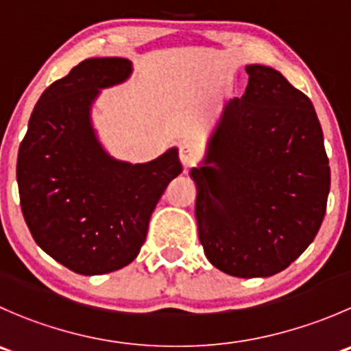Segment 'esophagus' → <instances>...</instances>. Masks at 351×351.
I'll return each instance as SVG.
<instances>
[{"mask_svg": "<svg viewBox=\"0 0 351 351\" xmlns=\"http://www.w3.org/2000/svg\"><path fill=\"white\" fill-rule=\"evenodd\" d=\"M178 154H180V161H182V165L185 166V168H189V166H192L193 162L199 159L200 156V147L199 144H197L195 141H183L182 144H180V149H178Z\"/></svg>", "mask_w": 351, "mask_h": 351, "instance_id": "34e87169", "label": "esophagus"}]
</instances>
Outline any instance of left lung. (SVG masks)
<instances>
[{
  "instance_id": "1",
  "label": "left lung",
  "mask_w": 351,
  "mask_h": 351,
  "mask_svg": "<svg viewBox=\"0 0 351 351\" xmlns=\"http://www.w3.org/2000/svg\"><path fill=\"white\" fill-rule=\"evenodd\" d=\"M245 70V94L224 106L202 166L190 176L210 264L237 278H267L315 238L331 171L311 99L274 68Z\"/></svg>"
}]
</instances>
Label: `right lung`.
Returning a JSON list of instances; mask_svg holds the SVG:
<instances>
[{"mask_svg":"<svg viewBox=\"0 0 351 351\" xmlns=\"http://www.w3.org/2000/svg\"><path fill=\"white\" fill-rule=\"evenodd\" d=\"M132 73L125 58H89L37 101L19 149L16 182L36 243L85 276L128 266L147 237L151 214L182 173L176 147L144 165L117 161L90 123L99 89Z\"/></svg>","mask_w":351,"mask_h":351,"instance_id":"right-lung-1","label":"right lung"}]
</instances>
